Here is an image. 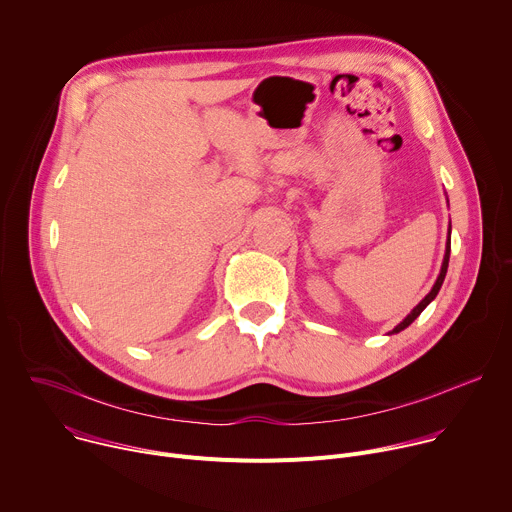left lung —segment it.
Masks as SVG:
<instances>
[{
    "label": "left lung",
    "instance_id": "1",
    "mask_svg": "<svg viewBox=\"0 0 512 512\" xmlns=\"http://www.w3.org/2000/svg\"><path fill=\"white\" fill-rule=\"evenodd\" d=\"M447 203H449V199H447ZM449 257H451V224H449V232H447V247H445V257H442V265H440V274H438V278H436V282H434V286H432V290L414 306L412 309V313L407 315L399 325H395L391 331H389V335H393V333H399V331H403L405 327H410L418 317H420V313L426 309V306L436 298V294H438V290H440V286H442V282H445V276H447V269H449Z\"/></svg>",
    "mask_w": 512,
    "mask_h": 512
}]
</instances>
